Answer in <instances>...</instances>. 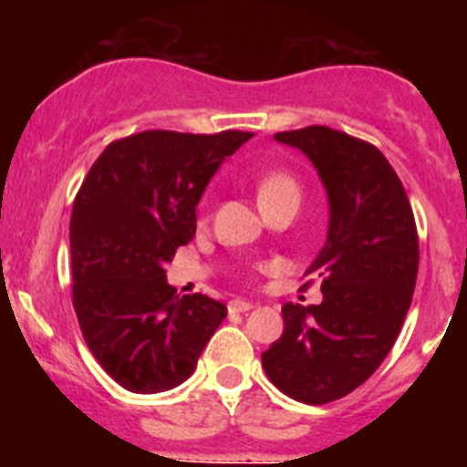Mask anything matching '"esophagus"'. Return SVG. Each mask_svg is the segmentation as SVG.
<instances>
[{
    "label": "esophagus",
    "mask_w": 467,
    "mask_h": 467,
    "mask_svg": "<svg viewBox=\"0 0 467 467\" xmlns=\"http://www.w3.org/2000/svg\"><path fill=\"white\" fill-rule=\"evenodd\" d=\"M249 308H254V304L244 302V299H232L229 302V313H247Z\"/></svg>",
    "instance_id": "obj_1"
}]
</instances>
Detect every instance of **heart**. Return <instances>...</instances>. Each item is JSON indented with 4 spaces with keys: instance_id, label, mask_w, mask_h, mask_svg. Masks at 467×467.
Here are the masks:
<instances>
[{
    "instance_id": "b5f03b06",
    "label": "heart",
    "mask_w": 467,
    "mask_h": 467,
    "mask_svg": "<svg viewBox=\"0 0 467 467\" xmlns=\"http://www.w3.org/2000/svg\"><path fill=\"white\" fill-rule=\"evenodd\" d=\"M279 195H299V186L288 172H276L265 174V177L258 182V202L270 200V197H279Z\"/></svg>"
}]
</instances>
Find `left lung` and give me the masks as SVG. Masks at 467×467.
Here are the masks:
<instances>
[{
  "label": "left lung",
  "instance_id": "1",
  "mask_svg": "<svg viewBox=\"0 0 467 467\" xmlns=\"http://www.w3.org/2000/svg\"><path fill=\"white\" fill-rule=\"evenodd\" d=\"M297 147L329 197V232L304 272L322 302L284 304V334L261 354L267 379L304 404L340 400L381 366L418 276V229L404 186L375 145L329 127L275 133Z\"/></svg>",
  "mask_w": 467,
  "mask_h": 467
}]
</instances>
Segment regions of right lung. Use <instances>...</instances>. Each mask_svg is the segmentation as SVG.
I'll return each instance as SVG.
<instances>
[{
  "mask_svg": "<svg viewBox=\"0 0 467 467\" xmlns=\"http://www.w3.org/2000/svg\"><path fill=\"white\" fill-rule=\"evenodd\" d=\"M254 133L142 131L113 140L92 163L72 206V304L83 340L110 379L163 392L192 375L227 317L206 295L165 279L192 240L211 177Z\"/></svg>",
  "mask_w": 467,
  "mask_h": 467,
  "instance_id": "right-lung-1",
  "label": "right lung"
}]
</instances>
